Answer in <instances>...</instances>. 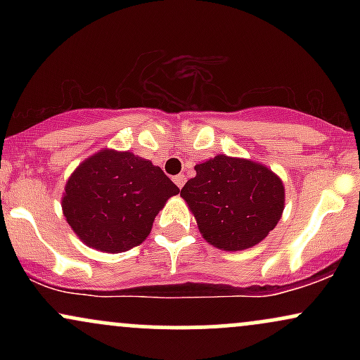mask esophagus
I'll use <instances>...</instances> for the list:
<instances>
[{"label": "esophagus", "mask_w": 360, "mask_h": 360, "mask_svg": "<svg viewBox=\"0 0 360 360\" xmlns=\"http://www.w3.org/2000/svg\"><path fill=\"white\" fill-rule=\"evenodd\" d=\"M172 179H174L177 188H183L184 183H186V176L184 174H177V176L172 177Z\"/></svg>", "instance_id": "34e87169"}]
</instances>
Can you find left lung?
Masks as SVG:
<instances>
[{
    "mask_svg": "<svg viewBox=\"0 0 360 360\" xmlns=\"http://www.w3.org/2000/svg\"><path fill=\"white\" fill-rule=\"evenodd\" d=\"M194 171L181 196L206 242L221 250L250 249L278 225L284 186L271 169L220 154Z\"/></svg>",
    "mask_w": 360,
    "mask_h": 360,
    "instance_id": "obj_1",
    "label": "left lung"
}]
</instances>
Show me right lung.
<instances>
[{
  "instance_id": "right-lung-1",
  "label": "right lung",
  "mask_w": 360,
  "mask_h": 360,
  "mask_svg": "<svg viewBox=\"0 0 360 360\" xmlns=\"http://www.w3.org/2000/svg\"><path fill=\"white\" fill-rule=\"evenodd\" d=\"M177 193L150 160L103 148L68 179L62 212L86 245L118 254L146 240L157 213Z\"/></svg>"
}]
</instances>
